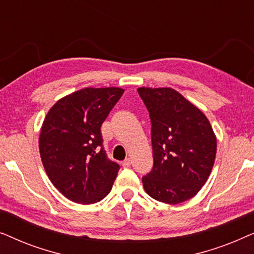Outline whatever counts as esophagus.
Segmentation results:
<instances>
[{
  "mask_svg": "<svg viewBox=\"0 0 254 254\" xmlns=\"http://www.w3.org/2000/svg\"><path fill=\"white\" fill-rule=\"evenodd\" d=\"M131 164V159L130 158H126L125 161L123 162V166L124 168H128V166H130Z\"/></svg>",
  "mask_w": 254,
  "mask_h": 254,
  "instance_id": "obj_1",
  "label": "esophagus"
}]
</instances>
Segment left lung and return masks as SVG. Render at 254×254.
Masks as SVG:
<instances>
[{
	"instance_id": "1",
	"label": "left lung",
	"mask_w": 254,
	"mask_h": 254,
	"mask_svg": "<svg viewBox=\"0 0 254 254\" xmlns=\"http://www.w3.org/2000/svg\"><path fill=\"white\" fill-rule=\"evenodd\" d=\"M151 120L152 170L142 178L152 199L177 204L199 192L214 166L216 136L207 117L171 88H138Z\"/></svg>"
}]
</instances>
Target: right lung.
Returning <instances> with one entry per match:
<instances>
[{"instance_id":"1","label":"right lung","mask_w":254,"mask_h":254,"mask_svg":"<svg viewBox=\"0 0 254 254\" xmlns=\"http://www.w3.org/2000/svg\"><path fill=\"white\" fill-rule=\"evenodd\" d=\"M125 90L85 88L52 106L41 126L39 151L53 185L76 203L103 200L120 166L107 158L100 127Z\"/></svg>"}]
</instances>
